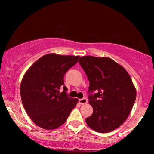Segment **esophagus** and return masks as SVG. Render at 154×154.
<instances>
[{
  "label": "esophagus",
  "mask_w": 154,
  "mask_h": 154,
  "mask_svg": "<svg viewBox=\"0 0 154 154\" xmlns=\"http://www.w3.org/2000/svg\"><path fill=\"white\" fill-rule=\"evenodd\" d=\"M79 102L80 104H85L88 103V100L85 98H83V99H80L79 100Z\"/></svg>",
  "instance_id": "obj_1"
}]
</instances>
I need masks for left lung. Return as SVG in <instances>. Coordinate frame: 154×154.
<instances>
[{"instance_id":"obj_1","label":"left lung","mask_w":154,"mask_h":154,"mask_svg":"<svg viewBox=\"0 0 154 154\" xmlns=\"http://www.w3.org/2000/svg\"><path fill=\"white\" fill-rule=\"evenodd\" d=\"M90 81L88 97L93 113L86 118L94 131L106 133L120 127L126 120L136 100V89L129 73L112 59L83 56L79 61Z\"/></svg>"}]
</instances>
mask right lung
<instances>
[{"instance_id": "obj_1", "label": "right lung", "mask_w": 154, "mask_h": 154, "mask_svg": "<svg viewBox=\"0 0 154 154\" xmlns=\"http://www.w3.org/2000/svg\"><path fill=\"white\" fill-rule=\"evenodd\" d=\"M80 56L47 54L33 63L21 81L20 94L24 108L33 123L45 130H54L66 122L79 100L59 90L64 76L76 64Z\"/></svg>"}]
</instances>
